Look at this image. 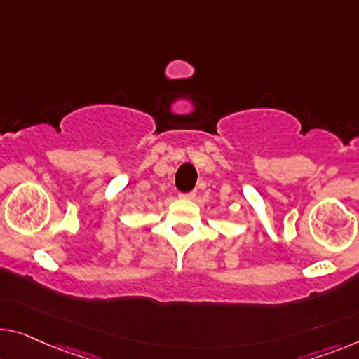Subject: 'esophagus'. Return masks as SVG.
I'll use <instances>...</instances> for the list:
<instances>
[{
    "mask_svg": "<svg viewBox=\"0 0 359 359\" xmlns=\"http://www.w3.org/2000/svg\"><path fill=\"white\" fill-rule=\"evenodd\" d=\"M195 191H189V194H180L179 196L182 198V200H194V198H195Z\"/></svg>",
    "mask_w": 359,
    "mask_h": 359,
    "instance_id": "34e87169",
    "label": "esophagus"
}]
</instances>
